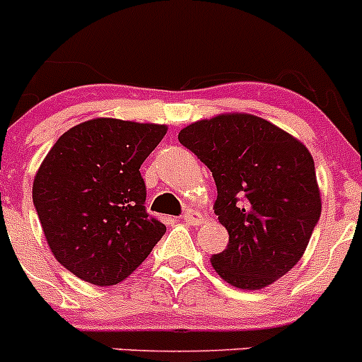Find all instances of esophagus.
Returning a JSON list of instances; mask_svg holds the SVG:
<instances>
[{"label": "esophagus", "instance_id": "34e87169", "mask_svg": "<svg viewBox=\"0 0 362 362\" xmlns=\"http://www.w3.org/2000/svg\"><path fill=\"white\" fill-rule=\"evenodd\" d=\"M184 221L187 224H191V226H196V224H202L205 221V216L202 212H198V210H187L184 216Z\"/></svg>", "mask_w": 362, "mask_h": 362}]
</instances>
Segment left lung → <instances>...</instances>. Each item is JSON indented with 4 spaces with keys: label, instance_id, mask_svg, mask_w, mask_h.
<instances>
[{
    "label": "left lung",
    "instance_id": "1",
    "mask_svg": "<svg viewBox=\"0 0 362 362\" xmlns=\"http://www.w3.org/2000/svg\"><path fill=\"white\" fill-rule=\"evenodd\" d=\"M212 171L214 212L228 230L214 270L240 290L278 281L303 258L322 212L315 163L303 141L265 118L223 113L178 132Z\"/></svg>",
    "mask_w": 362,
    "mask_h": 362
}]
</instances>
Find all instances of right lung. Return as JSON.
<instances>
[{
    "label": "right lung",
    "instance_id": "obj_1",
    "mask_svg": "<svg viewBox=\"0 0 362 362\" xmlns=\"http://www.w3.org/2000/svg\"><path fill=\"white\" fill-rule=\"evenodd\" d=\"M168 125L93 118L59 136L33 178V203L54 258L83 281L118 285L166 226L148 217L139 168Z\"/></svg>",
    "mask_w": 362,
    "mask_h": 362
}]
</instances>
